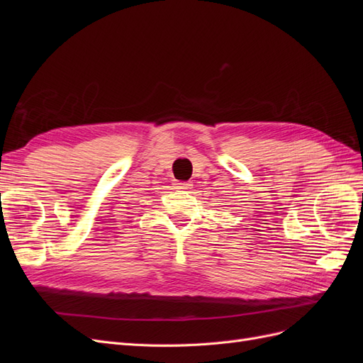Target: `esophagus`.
<instances>
[{
  "label": "esophagus",
  "instance_id": "34e87169",
  "mask_svg": "<svg viewBox=\"0 0 363 363\" xmlns=\"http://www.w3.org/2000/svg\"><path fill=\"white\" fill-rule=\"evenodd\" d=\"M191 183H188V182H175V188L177 189H183V191H188V189H191Z\"/></svg>",
  "mask_w": 363,
  "mask_h": 363
}]
</instances>
